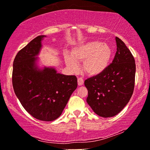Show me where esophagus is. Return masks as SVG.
<instances>
[{
    "instance_id": "34e87169",
    "label": "esophagus",
    "mask_w": 150,
    "mask_h": 150,
    "mask_svg": "<svg viewBox=\"0 0 150 150\" xmlns=\"http://www.w3.org/2000/svg\"><path fill=\"white\" fill-rule=\"evenodd\" d=\"M77 83H78V86H82L83 84V79L81 77H79L77 79Z\"/></svg>"
}]
</instances>
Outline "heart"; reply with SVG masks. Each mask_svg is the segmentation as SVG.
I'll return each instance as SVG.
<instances>
[{
    "label": "heart",
    "mask_w": 150,
    "mask_h": 150,
    "mask_svg": "<svg viewBox=\"0 0 150 150\" xmlns=\"http://www.w3.org/2000/svg\"><path fill=\"white\" fill-rule=\"evenodd\" d=\"M112 57V49L109 45L92 41L74 48L71 55H65V62L73 71L78 69L77 62H82L83 71L90 76H96L105 71Z\"/></svg>",
    "instance_id": "b5f03b06"
}]
</instances>
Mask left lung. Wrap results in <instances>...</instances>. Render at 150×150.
Masks as SVG:
<instances>
[{"label":"left lung","mask_w":150,"mask_h":150,"mask_svg":"<svg viewBox=\"0 0 150 150\" xmlns=\"http://www.w3.org/2000/svg\"><path fill=\"white\" fill-rule=\"evenodd\" d=\"M117 52L105 71L86 79V101L100 117L119 114L127 104L134 88L136 64L132 54L120 38L116 37Z\"/></svg>","instance_id":"obj_1"}]
</instances>
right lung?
Instances as JSON below:
<instances>
[{
    "instance_id": "right-lung-1",
    "label": "right lung",
    "mask_w": 150,
    "mask_h": 150,
    "mask_svg": "<svg viewBox=\"0 0 150 150\" xmlns=\"http://www.w3.org/2000/svg\"><path fill=\"white\" fill-rule=\"evenodd\" d=\"M45 35H39L19 51L13 63L12 84L20 102L32 117L54 121L62 113L77 87L75 75L57 73L54 68L40 69L36 61Z\"/></svg>"
}]
</instances>
